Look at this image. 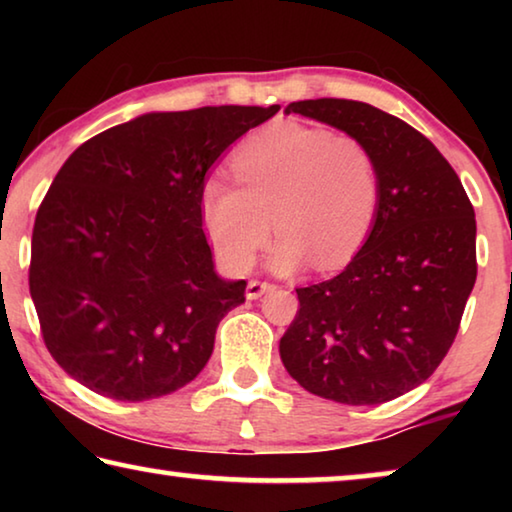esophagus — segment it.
Instances as JSON below:
<instances>
[{"label": "esophagus", "instance_id": "34e87169", "mask_svg": "<svg viewBox=\"0 0 512 512\" xmlns=\"http://www.w3.org/2000/svg\"><path fill=\"white\" fill-rule=\"evenodd\" d=\"M273 284L271 282H257V280H250L248 287H246V298L248 300H257L262 298L266 291H271Z\"/></svg>", "mask_w": 512, "mask_h": 512}]
</instances>
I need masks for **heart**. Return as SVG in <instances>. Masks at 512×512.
<instances>
[{
	"mask_svg": "<svg viewBox=\"0 0 512 512\" xmlns=\"http://www.w3.org/2000/svg\"><path fill=\"white\" fill-rule=\"evenodd\" d=\"M232 173L201 187V216L214 253L230 273H246L271 235L268 264L291 273L314 262L332 271L366 244L379 210V171L366 144L296 121L268 126L239 146ZM272 219L268 220L267 216Z\"/></svg>",
	"mask_w": 512,
	"mask_h": 512,
	"instance_id": "1",
	"label": "heart"
}]
</instances>
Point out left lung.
I'll use <instances>...</instances> for the list:
<instances>
[{"mask_svg": "<svg viewBox=\"0 0 512 512\" xmlns=\"http://www.w3.org/2000/svg\"><path fill=\"white\" fill-rule=\"evenodd\" d=\"M284 112L366 144L381 194L352 262L296 289L300 309L280 341L282 363L325 400H395L427 381L456 339L476 282L474 207L452 164L406 121L348 99L293 101Z\"/></svg>", "mask_w": 512, "mask_h": 512, "instance_id": "8db88e82", "label": "left lung"}]
</instances>
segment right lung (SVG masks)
<instances>
[{"instance_id":"right-lung-1","label":"right lung","mask_w":512,"mask_h":512,"mask_svg":"<svg viewBox=\"0 0 512 512\" xmlns=\"http://www.w3.org/2000/svg\"><path fill=\"white\" fill-rule=\"evenodd\" d=\"M280 106L146 112L81 144L31 239L29 289L56 363L90 391L144 402L189 384L246 280L214 271L201 187Z\"/></svg>"}]
</instances>
